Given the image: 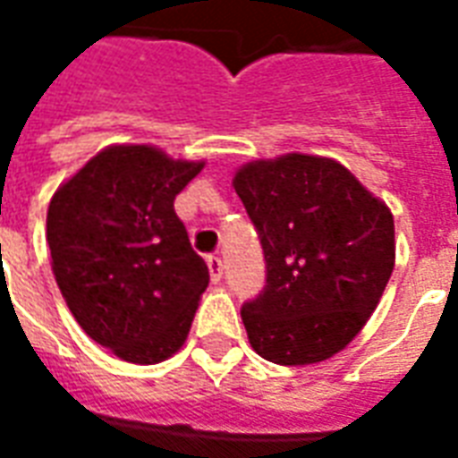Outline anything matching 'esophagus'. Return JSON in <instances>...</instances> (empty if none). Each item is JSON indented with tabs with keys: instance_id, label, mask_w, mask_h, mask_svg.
<instances>
[{
	"instance_id": "34e87169",
	"label": "esophagus",
	"mask_w": 458,
	"mask_h": 458,
	"mask_svg": "<svg viewBox=\"0 0 458 458\" xmlns=\"http://www.w3.org/2000/svg\"><path fill=\"white\" fill-rule=\"evenodd\" d=\"M208 272L213 282H220V277H223V259L218 255H208Z\"/></svg>"
}]
</instances>
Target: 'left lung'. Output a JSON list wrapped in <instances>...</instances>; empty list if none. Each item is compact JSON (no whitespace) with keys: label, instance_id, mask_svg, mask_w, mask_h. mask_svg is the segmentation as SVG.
<instances>
[{"label":"left lung","instance_id":"obj_1","mask_svg":"<svg viewBox=\"0 0 458 458\" xmlns=\"http://www.w3.org/2000/svg\"><path fill=\"white\" fill-rule=\"evenodd\" d=\"M233 186L265 252V287L240 309L250 345L277 365L327 360L351 344L394 267L393 213L338 161H252Z\"/></svg>","mask_w":458,"mask_h":458}]
</instances>
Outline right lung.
<instances>
[{"instance_id":"1","label":"right lung","mask_w":458,"mask_h":458,"mask_svg":"<svg viewBox=\"0 0 458 458\" xmlns=\"http://www.w3.org/2000/svg\"><path fill=\"white\" fill-rule=\"evenodd\" d=\"M203 161L110 147L55 191L46 240L65 304L95 344L130 363H159L189 336L208 267L174 199Z\"/></svg>"}]
</instances>
